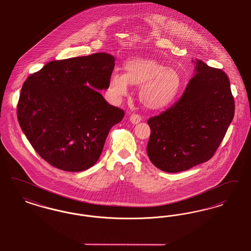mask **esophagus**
I'll return each instance as SVG.
<instances>
[{"label": "esophagus", "mask_w": 251, "mask_h": 251, "mask_svg": "<svg viewBox=\"0 0 251 251\" xmlns=\"http://www.w3.org/2000/svg\"><path fill=\"white\" fill-rule=\"evenodd\" d=\"M130 121H131V123H132V124H137V123H139L141 121V117L139 115H137V114H131V116H130Z\"/></svg>", "instance_id": "1"}]
</instances>
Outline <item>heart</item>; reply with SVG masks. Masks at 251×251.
<instances>
[{
  "instance_id": "b5f03b06",
  "label": "heart",
  "mask_w": 251,
  "mask_h": 251,
  "mask_svg": "<svg viewBox=\"0 0 251 251\" xmlns=\"http://www.w3.org/2000/svg\"><path fill=\"white\" fill-rule=\"evenodd\" d=\"M125 73L113 72L109 88L116 100L127 95L129 83L140 85L139 97L146 106L161 108L167 105L180 86L178 72L158 61L144 58L128 60L124 64Z\"/></svg>"
}]
</instances>
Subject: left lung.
<instances>
[{
  "instance_id": "left-lung-1",
  "label": "left lung",
  "mask_w": 251,
  "mask_h": 251,
  "mask_svg": "<svg viewBox=\"0 0 251 251\" xmlns=\"http://www.w3.org/2000/svg\"><path fill=\"white\" fill-rule=\"evenodd\" d=\"M195 62V75L171 107L148 120L147 153L159 169L175 173L210 160L234 116V99L227 74Z\"/></svg>"
}]
</instances>
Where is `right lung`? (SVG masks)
<instances>
[{"label": "right lung", "instance_id": "obj_1", "mask_svg": "<svg viewBox=\"0 0 251 251\" xmlns=\"http://www.w3.org/2000/svg\"><path fill=\"white\" fill-rule=\"evenodd\" d=\"M114 68L113 55L98 52L49 62L24 82L20 126L52 167L79 172L99 160L110 129L124 117L98 91L109 87Z\"/></svg>", "mask_w": 251, "mask_h": 251}]
</instances>
